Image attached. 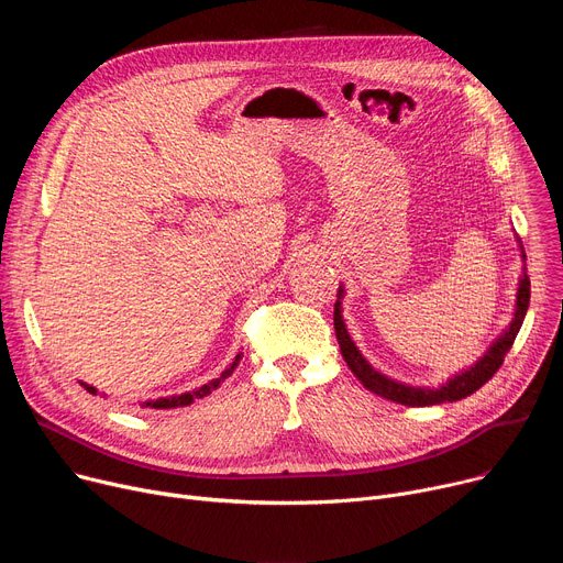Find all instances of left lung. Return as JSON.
I'll list each match as a JSON object with an SVG mask.
<instances>
[{
    "label": "left lung",
    "mask_w": 563,
    "mask_h": 563,
    "mask_svg": "<svg viewBox=\"0 0 563 563\" xmlns=\"http://www.w3.org/2000/svg\"><path fill=\"white\" fill-rule=\"evenodd\" d=\"M525 257V251H522ZM340 299H342V287L338 289V301H335V312H333V321H335V335L340 342V351H342V358L346 361L349 369L356 374V378L363 383V386L380 397H386L390 401L404 404V406H433V404H442V401H459L470 397L472 393H477L486 380L493 378V374L501 367L505 363V356L511 351L514 340L522 327V319L527 314L529 308V276L525 274L518 287V301H516V317L511 321L509 331L501 335L488 351L486 356L475 365L470 367L467 372L454 376L448 386L429 390V388H410L404 386V383H397L388 376H383L380 372H376L363 356L361 351L353 344V340L346 333V327L342 321V310H340Z\"/></svg>",
    "instance_id": "8db88e82"
}]
</instances>
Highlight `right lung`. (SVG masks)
Returning a JSON list of instances; mask_svg holds the SVG:
<instances>
[{
    "mask_svg": "<svg viewBox=\"0 0 563 563\" xmlns=\"http://www.w3.org/2000/svg\"><path fill=\"white\" fill-rule=\"evenodd\" d=\"M240 358L242 356H236L234 358V363L217 378V380H212V383H207V386H202V388H198L196 393H185V395H180V397H168V399H157V401H145L143 406L145 408H177V406H189V404H194V399H200V397H205V395H210L214 388H219V383H223L232 372H234V367H236V363H240ZM84 386V383H81ZM88 393L91 395H96V388H91V386H84Z\"/></svg>",
    "mask_w": 563,
    "mask_h": 563,
    "instance_id": "obj_1",
    "label": "right lung"
}]
</instances>
